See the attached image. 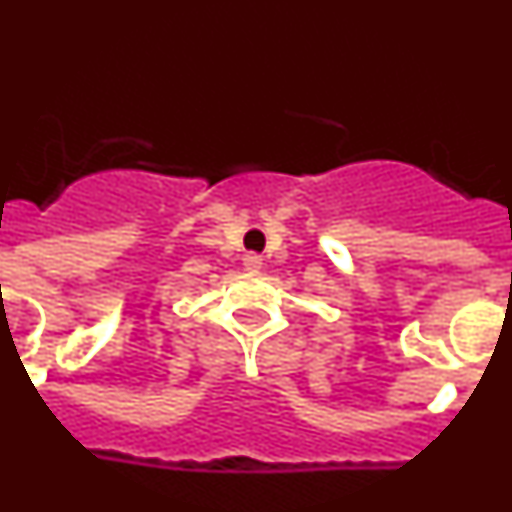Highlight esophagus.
I'll return each mask as SVG.
<instances>
[{"mask_svg": "<svg viewBox=\"0 0 512 512\" xmlns=\"http://www.w3.org/2000/svg\"><path fill=\"white\" fill-rule=\"evenodd\" d=\"M243 264H246V269L251 271L261 269V256L259 253H246V256H243Z\"/></svg>", "mask_w": 512, "mask_h": 512, "instance_id": "obj_1", "label": "esophagus"}]
</instances>
